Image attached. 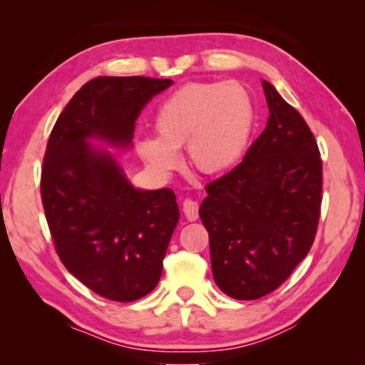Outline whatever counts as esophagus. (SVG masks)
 I'll use <instances>...</instances> for the list:
<instances>
[{
  "mask_svg": "<svg viewBox=\"0 0 365 365\" xmlns=\"http://www.w3.org/2000/svg\"><path fill=\"white\" fill-rule=\"evenodd\" d=\"M183 213L188 221H196L199 218V204L192 199L183 200Z\"/></svg>",
  "mask_w": 365,
  "mask_h": 365,
  "instance_id": "obj_1",
  "label": "esophagus"
}]
</instances>
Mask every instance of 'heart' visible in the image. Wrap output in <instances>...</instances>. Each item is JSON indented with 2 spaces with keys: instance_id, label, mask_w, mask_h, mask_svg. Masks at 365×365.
Listing matches in <instances>:
<instances>
[{
  "instance_id": "b5f03b06",
  "label": "heart",
  "mask_w": 365,
  "mask_h": 365,
  "mask_svg": "<svg viewBox=\"0 0 365 365\" xmlns=\"http://www.w3.org/2000/svg\"><path fill=\"white\" fill-rule=\"evenodd\" d=\"M254 125L251 96L238 83H190L163 102L153 118L157 138L145 136L136 152L153 174L166 177L187 145L192 166L220 174L246 150Z\"/></svg>"
}]
</instances>
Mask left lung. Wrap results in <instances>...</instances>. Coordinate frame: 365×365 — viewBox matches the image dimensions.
I'll return each mask as SVG.
<instances>
[{"instance_id": "8db88e82", "label": "left lung", "mask_w": 365, "mask_h": 365, "mask_svg": "<svg viewBox=\"0 0 365 365\" xmlns=\"http://www.w3.org/2000/svg\"><path fill=\"white\" fill-rule=\"evenodd\" d=\"M269 118L243 161L205 187L199 216L213 279L235 299L282 285L311 251L320 220L323 168L302 115L262 81Z\"/></svg>"}]
</instances>
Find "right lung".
<instances>
[{
    "mask_svg": "<svg viewBox=\"0 0 365 365\" xmlns=\"http://www.w3.org/2000/svg\"><path fill=\"white\" fill-rule=\"evenodd\" d=\"M173 80L98 76L76 92L46 144L41 195L61 262L97 294L130 302L157 287L178 222L173 190H138L100 139L130 147L135 122Z\"/></svg>",
    "mask_w": 365,
    "mask_h": 365,
    "instance_id": "right-lung-1",
    "label": "right lung"
}]
</instances>
